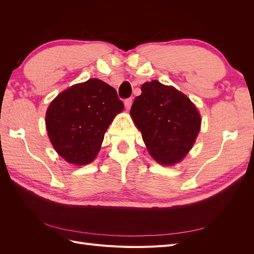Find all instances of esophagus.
Listing matches in <instances>:
<instances>
[{
  "mask_svg": "<svg viewBox=\"0 0 254 254\" xmlns=\"http://www.w3.org/2000/svg\"><path fill=\"white\" fill-rule=\"evenodd\" d=\"M125 108L127 109V110H129L130 109V107H131V105H132V98H127V99H125Z\"/></svg>",
  "mask_w": 254,
  "mask_h": 254,
  "instance_id": "34e87169",
  "label": "esophagus"
}]
</instances>
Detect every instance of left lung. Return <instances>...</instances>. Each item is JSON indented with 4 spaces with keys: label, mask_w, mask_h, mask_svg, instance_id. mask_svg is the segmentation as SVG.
<instances>
[{
    "label": "left lung",
    "mask_w": 254,
    "mask_h": 254,
    "mask_svg": "<svg viewBox=\"0 0 254 254\" xmlns=\"http://www.w3.org/2000/svg\"><path fill=\"white\" fill-rule=\"evenodd\" d=\"M130 110L149 155L160 165L180 163L193 148L201 115L190 99L173 86L146 81Z\"/></svg>",
    "instance_id": "obj_1"
}]
</instances>
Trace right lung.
Segmentation results:
<instances>
[{"label":"right lung","instance_id":"obj_1","mask_svg":"<svg viewBox=\"0 0 254 254\" xmlns=\"http://www.w3.org/2000/svg\"><path fill=\"white\" fill-rule=\"evenodd\" d=\"M124 110L117 91L98 79L73 84L53 99L45 113L50 142L66 162L82 166L94 161L105 133Z\"/></svg>","mask_w":254,"mask_h":254}]
</instances>
